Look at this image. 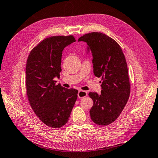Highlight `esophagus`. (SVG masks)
Segmentation results:
<instances>
[{"label": "esophagus", "mask_w": 158, "mask_h": 158, "mask_svg": "<svg viewBox=\"0 0 158 158\" xmlns=\"http://www.w3.org/2000/svg\"><path fill=\"white\" fill-rule=\"evenodd\" d=\"M88 95V93H87L86 91L85 90H79L78 91V97L80 99H82V98H84L86 97Z\"/></svg>", "instance_id": "esophagus-1"}]
</instances>
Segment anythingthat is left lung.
I'll return each mask as SVG.
<instances>
[{
    "label": "left lung",
    "mask_w": 158,
    "mask_h": 158,
    "mask_svg": "<svg viewBox=\"0 0 158 158\" xmlns=\"http://www.w3.org/2000/svg\"><path fill=\"white\" fill-rule=\"evenodd\" d=\"M93 55V72L101 78V92L89 93L93 101L90 110L91 120L101 126L114 122L127 103L131 93L125 56L116 41L101 32H91L80 37Z\"/></svg>",
    "instance_id": "1"
}]
</instances>
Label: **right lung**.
I'll list each match as a JSON object with an SVG mask.
<instances>
[{
	"mask_svg": "<svg viewBox=\"0 0 158 158\" xmlns=\"http://www.w3.org/2000/svg\"><path fill=\"white\" fill-rule=\"evenodd\" d=\"M74 42L72 35L47 38L33 48L27 60V99L35 114L51 128L67 123L78 97V90L56 85L54 80L60 76L63 50Z\"/></svg>",
	"mask_w": 158,
	"mask_h": 158,
	"instance_id": "1",
	"label": "right lung"
}]
</instances>
